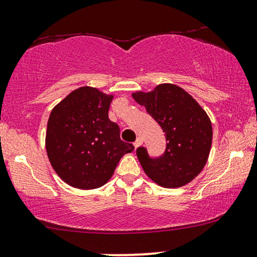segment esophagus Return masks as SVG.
<instances>
[{
    "label": "esophagus",
    "mask_w": 257,
    "mask_h": 257,
    "mask_svg": "<svg viewBox=\"0 0 257 257\" xmlns=\"http://www.w3.org/2000/svg\"><path fill=\"white\" fill-rule=\"evenodd\" d=\"M141 145H142V139L141 138H138V140L134 142V147L138 148V147H140Z\"/></svg>",
    "instance_id": "1"
}]
</instances>
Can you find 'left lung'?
Wrapping results in <instances>:
<instances>
[{
	"label": "left lung",
	"instance_id": "8db88e82",
	"mask_svg": "<svg viewBox=\"0 0 257 257\" xmlns=\"http://www.w3.org/2000/svg\"><path fill=\"white\" fill-rule=\"evenodd\" d=\"M165 133L166 150L159 158L139 147L137 156L145 174L164 188L190 183L205 168L212 147V123L191 95L174 83H160L151 92L132 94Z\"/></svg>",
	"mask_w": 257,
	"mask_h": 257
}]
</instances>
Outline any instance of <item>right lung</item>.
Masks as SVG:
<instances>
[{
    "instance_id": "obj_1",
    "label": "right lung",
    "mask_w": 257,
    "mask_h": 257,
    "mask_svg": "<svg viewBox=\"0 0 257 257\" xmlns=\"http://www.w3.org/2000/svg\"><path fill=\"white\" fill-rule=\"evenodd\" d=\"M113 95L83 86L54 107L48 120L45 148L55 172L70 187H101L117 164L134 151L119 138V126L109 119Z\"/></svg>"
}]
</instances>
